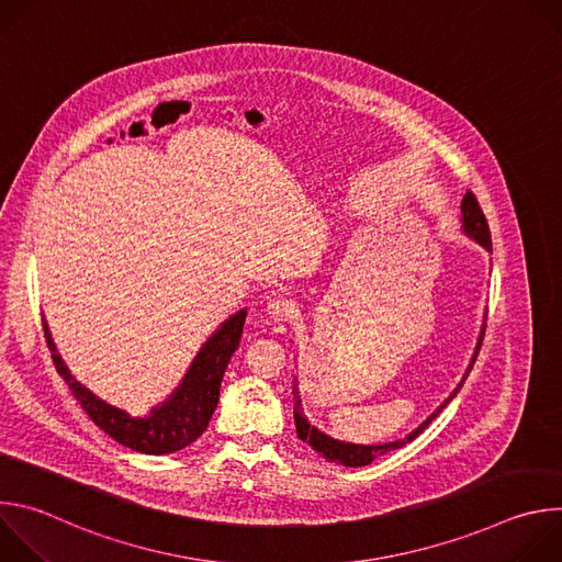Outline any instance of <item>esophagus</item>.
<instances>
[{"label":"esophagus","instance_id":"esophagus-1","mask_svg":"<svg viewBox=\"0 0 562 562\" xmlns=\"http://www.w3.org/2000/svg\"><path fill=\"white\" fill-rule=\"evenodd\" d=\"M265 311L273 323H286V319L293 315V304L284 297H273L265 304Z\"/></svg>","mask_w":562,"mask_h":562}]
</instances>
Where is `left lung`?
Masks as SVG:
<instances>
[{"mask_svg":"<svg viewBox=\"0 0 562 562\" xmlns=\"http://www.w3.org/2000/svg\"><path fill=\"white\" fill-rule=\"evenodd\" d=\"M460 231L473 239L475 245L483 247L485 251L492 254V235H490V226H487V220L483 215V211H480L475 198L471 193H467L462 198V204H460ZM483 334H485V319H483V327H480V334H477V340H475V349H473V356H471V362L469 367L464 369L460 382L456 384V389L449 393V397L445 400V403L427 418L423 420L414 431H409L405 438H397L393 442H380V445H358V442H349V440H340V438H334L329 434H325L323 429H317L315 425L308 423V418L304 416V409H302V400H300V391H297V378L293 380V420H295V431H297V438L302 442H308L313 451H317L323 458H327L329 462H338L342 467H364V464H371L378 456H384L393 449H400L405 447L407 442H412L414 438H418L429 425L431 420L451 403V400L458 395L460 386L464 384L473 362H475V356L480 351V342H483Z\"/></svg>","mask_w":562,"mask_h":562,"instance_id":"1","label":"left lung"}]
</instances>
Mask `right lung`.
<instances>
[{"label":"right lung","mask_w":562,"mask_h":562,"mask_svg":"<svg viewBox=\"0 0 562 562\" xmlns=\"http://www.w3.org/2000/svg\"><path fill=\"white\" fill-rule=\"evenodd\" d=\"M245 319L247 306L228 315L200 347L180 384L162 400V403L150 407L146 416H133L126 409L111 405L109 400L100 397L85 382H79L59 356L46 319L44 334L57 373L64 378V382L72 391L77 403L82 405L87 416L115 442L137 453L165 456L189 447L209 427V420L220 400V384L226 364L239 347V338H243Z\"/></svg>","instance_id":"right-lung-1"}]
</instances>
